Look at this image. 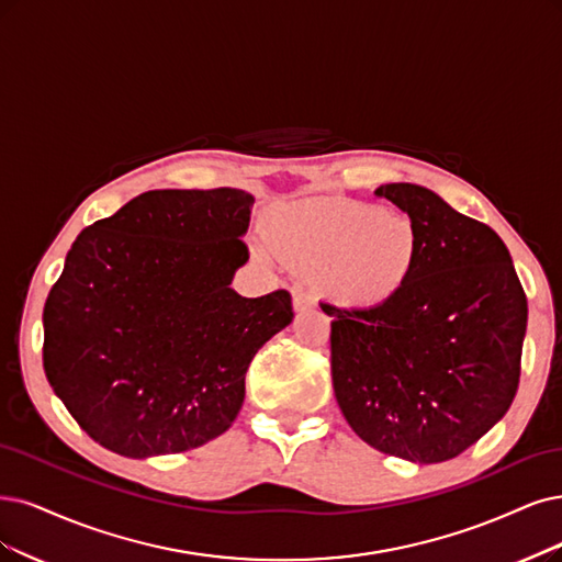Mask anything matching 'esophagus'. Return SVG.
Returning a JSON list of instances; mask_svg holds the SVG:
<instances>
[{"label": "esophagus", "mask_w": 562, "mask_h": 562, "mask_svg": "<svg viewBox=\"0 0 562 562\" xmlns=\"http://www.w3.org/2000/svg\"><path fill=\"white\" fill-rule=\"evenodd\" d=\"M292 303H294V310H296V313H303V310H313V307L317 305V301H315L313 296H310V294H303V292H296Z\"/></svg>", "instance_id": "esophagus-1"}]
</instances>
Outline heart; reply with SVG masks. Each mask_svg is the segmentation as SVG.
I'll return each mask as SVG.
<instances>
[{"mask_svg": "<svg viewBox=\"0 0 562 562\" xmlns=\"http://www.w3.org/2000/svg\"><path fill=\"white\" fill-rule=\"evenodd\" d=\"M263 238L284 263L319 270L326 294L345 307L393 301L422 259L419 228L405 211L338 196L278 207L266 220Z\"/></svg>", "mask_w": 562, "mask_h": 562, "instance_id": "obj_1", "label": "heart"}]
</instances>
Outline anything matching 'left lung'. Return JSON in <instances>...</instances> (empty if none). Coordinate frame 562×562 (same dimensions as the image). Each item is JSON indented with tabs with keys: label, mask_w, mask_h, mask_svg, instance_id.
I'll return each instance as SVG.
<instances>
[{
	"label": "left lung",
	"mask_w": 562,
	"mask_h": 562,
	"mask_svg": "<svg viewBox=\"0 0 562 562\" xmlns=\"http://www.w3.org/2000/svg\"><path fill=\"white\" fill-rule=\"evenodd\" d=\"M419 228V268L380 307L319 303L330 378L347 424L372 449L414 463L463 453L509 409L528 301L493 228L419 184L378 190Z\"/></svg>",
	"instance_id": "left-lung-1"
}]
</instances>
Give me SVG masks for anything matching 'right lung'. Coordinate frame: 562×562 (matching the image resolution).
<instances>
[{"mask_svg": "<svg viewBox=\"0 0 562 562\" xmlns=\"http://www.w3.org/2000/svg\"><path fill=\"white\" fill-rule=\"evenodd\" d=\"M252 194L153 190L82 228L44 307V370L94 442L127 459L190 451L234 424L292 294H236Z\"/></svg>", "mask_w": 562, "mask_h": 562, "instance_id": "obj_1", "label": "right lung"}]
</instances>
